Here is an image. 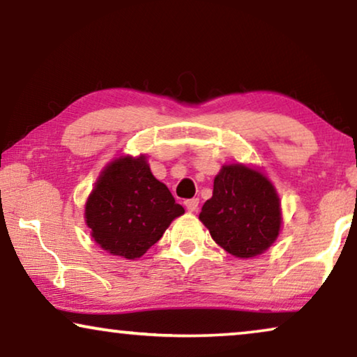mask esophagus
I'll return each mask as SVG.
<instances>
[{"label": "esophagus", "mask_w": 357, "mask_h": 357, "mask_svg": "<svg viewBox=\"0 0 357 357\" xmlns=\"http://www.w3.org/2000/svg\"><path fill=\"white\" fill-rule=\"evenodd\" d=\"M184 205H185V208H188V212H190V213L197 212L199 199H189V200H185Z\"/></svg>", "instance_id": "1"}]
</instances>
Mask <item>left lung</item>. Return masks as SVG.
I'll return each instance as SVG.
<instances>
[{
    "label": "left lung",
    "mask_w": 357,
    "mask_h": 357,
    "mask_svg": "<svg viewBox=\"0 0 357 357\" xmlns=\"http://www.w3.org/2000/svg\"><path fill=\"white\" fill-rule=\"evenodd\" d=\"M199 220L227 252L250 259L277 241L283 223L281 200L260 169L244 163L223 165Z\"/></svg>",
    "instance_id": "left-lung-1"
}]
</instances>
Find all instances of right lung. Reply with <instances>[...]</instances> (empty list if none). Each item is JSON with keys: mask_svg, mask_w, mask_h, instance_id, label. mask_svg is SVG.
I'll use <instances>...</instances> for the list:
<instances>
[{"mask_svg": "<svg viewBox=\"0 0 357 357\" xmlns=\"http://www.w3.org/2000/svg\"><path fill=\"white\" fill-rule=\"evenodd\" d=\"M183 205L153 176L147 157L121 155L102 169L85 202L90 236L108 254L135 260L147 252Z\"/></svg>", "mask_w": 357, "mask_h": 357, "instance_id": "add662e5", "label": "right lung"}]
</instances>
